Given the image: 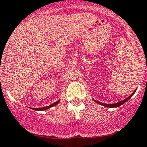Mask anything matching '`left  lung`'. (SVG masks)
Returning a JSON list of instances; mask_svg holds the SVG:
<instances>
[{
    "instance_id": "8db88e82",
    "label": "left lung",
    "mask_w": 147,
    "mask_h": 147,
    "mask_svg": "<svg viewBox=\"0 0 147 147\" xmlns=\"http://www.w3.org/2000/svg\"><path fill=\"white\" fill-rule=\"evenodd\" d=\"M134 92H135V91H134V92H133L132 94H131V95L129 96V97H127V98H126L125 100H122V101H121V102H117V103H115V104H104V103H101V102H100L95 101V100H94V101L97 102V103L100 104V105H103V106L106 107H117L120 106V105H122V104H124V102H127L128 100H129L130 97H131V96H132L133 94H134Z\"/></svg>"
}]
</instances>
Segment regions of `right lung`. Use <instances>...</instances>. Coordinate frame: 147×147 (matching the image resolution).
Wrapping results in <instances>:
<instances>
[{
    "label": "right lung",
    "instance_id": "1",
    "mask_svg": "<svg viewBox=\"0 0 147 147\" xmlns=\"http://www.w3.org/2000/svg\"><path fill=\"white\" fill-rule=\"evenodd\" d=\"M59 102H60V100H58V101H57V102H55V103L52 104V105H50V106L45 107H42V108H32V109H35V110H45V109H49V108L52 107H53V106H55V105H57V104L59 103Z\"/></svg>",
    "mask_w": 147,
    "mask_h": 147
}]
</instances>
